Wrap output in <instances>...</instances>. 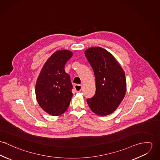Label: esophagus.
<instances>
[{"instance_id": "34e87169", "label": "esophagus", "mask_w": 160, "mask_h": 160, "mask_svg": "<svg viewBox=\"0 0 160 160\" xmlns=\"http://www.w3.org/2000/svg\"><path fill=\"white\" fill-rule=\"evenodd\" d=\"M74 89L76 92H80L82 89V86L81 85H79V84H76L74 86Z\"/></svg>"}]
</instances>
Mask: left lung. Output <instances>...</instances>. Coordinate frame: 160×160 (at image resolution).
<instances>
[{
    "label": "left lung",
    "instance_id": "8db88e82",
    "mask_svg": "<svg viewBox=\"0 0 160 160\" xmlns=\"http://www.w3.org/2000/svg\"><path fill=\"white\" fill-rule=\"evenodd\" d=\"M84 53L93 69L96 86L95 95L87 102L96 114H111L125 96V73L114 57L102 47H91Z\"/></svg>",
    "mask_w": 160,
    "mask_h": 160
}]
</instances>
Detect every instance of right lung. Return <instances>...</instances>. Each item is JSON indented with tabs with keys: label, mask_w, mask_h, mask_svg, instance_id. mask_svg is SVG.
Listing matches in <instances>:
<instances>
[{
	"label": "right lung",
	"mask_w": 160,
	"mask_h": 160,
	"mask_svg": "<svg viewBox=\"0 0 160 160\" xmlns=\"http://www.w3.org/2000/svg\"><path fill=\"white\" fill-rule=\"evenodd\" d=\"M72 56L68 50L53 53L46 61L36 84V96L42 109L48 114L58 116L68 108L72 96L70 76L65 65Z\"/></svg>",
	"instance_id": "right-lung-1"
}]
</instances>
